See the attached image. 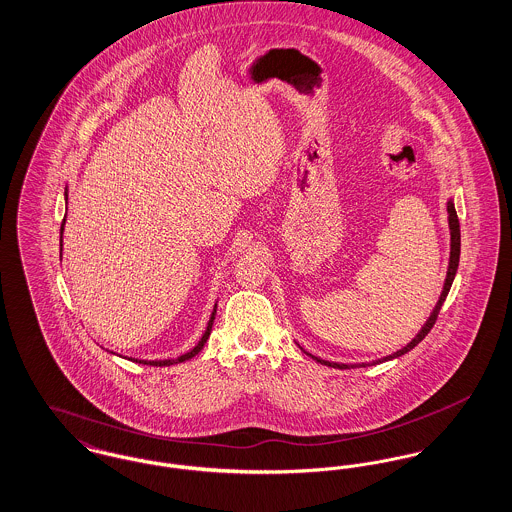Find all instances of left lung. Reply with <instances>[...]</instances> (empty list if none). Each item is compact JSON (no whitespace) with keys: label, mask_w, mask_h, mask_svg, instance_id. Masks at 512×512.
I'll list each match as a JSON object with an SVG mask.
<instances>
[{"label":"left lung","mask_w":512,"mask_h":512,"mask_svg":"<svg viewBox=\"0 0 512 512\" xmlns=\"http://www.w3.org/2000/svg\"><path fill=\"white\" fill-rule=\"evenodd\" d=\"M447 222H449V234H451V251H449V267H447V276H445V284H443V290L439 293L438 303H436V307H434V311L430 313V317L428 320L424 322V326L420 328V332L414 336L413 340L409 341L405 347H401L399 351H395V353H391L388 357H382V359H378V361H372V363H359V365H341V363H332V361H324V359H320V357H315V355H311V353H307L299 343V347H301V351L303 353H307L311 359H315L317 363L324 366H330V368H340V370H345V368H363V366H372V365H380V363H386V361H391V359H397V357H401V355H405V353H409L411 349H414L420 341L424 340L426 336H428V332L432 330V326L436 324V318L439 315V309H441V305H443V301H445V297H447V293L451 290V284H453V280H455V274H457V268H459V257H461V226H459V219H457V211H455V203H453V199H449L447 201Z\"/></svg>","instance_id":"obj_1"}]
</instances>
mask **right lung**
<instances>
[{
  "label": "right lung",
  "mask_w": 512,
  "mask_h": 512,
  "mask_svg": "<svg viewBox=\"0 0 512 512\" xmlns=\"http://www.w3.org/2000/svg\"><path fill=\"white\" fill-rule=\"evenodd\" d=\"M69 192L65 190V203H67V199H69ZM65 220H67V215H65V219L61 222V255H63V230H65ZM215 315H217V303H215V307H213V313H211V318H209V322H207V328H205V332H203V336H201V340L197 341V345H195L194 349H190L188 353H184V355H180V357H176V359H163V361H144V359H132V357H128V361H132V363H140V365H151V366H171L178 365V363H184V361H190V359H194L195 355L203 349V345L207 343L209 340V336H211V330H213V322H215ZM113 353V351H111ZM117 355V353H115ZM121 357V355H119ZM126 359V357H124Z\"/></svg>",
  "instance_id": "right-lung-1"
}]
</instances>
